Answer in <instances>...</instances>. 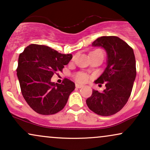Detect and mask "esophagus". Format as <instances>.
Returning <instances> with one entry per match:
<instances>
[{"label": "esophagus", "mask_w": 150, "mask_h": 150, "mask_svg": "<svg viewBox=\"0 0 150 150\" xmlns=\"http://www.w3.org/2000/svg\"><path fill=\"white\" fill-rule=\"evenodd\" d=\"M83 85H81V84H79V83H76V88H81L83 87Z\"/></svg>", "instance_id": "1"}]
</instances>
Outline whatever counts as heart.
<instances>
[{"label": "heart", "mask_w": 150, "mask_h": 150, "mask_svg": "<svg viewBox=\"0 0 150 150\" xmlns=\"http://www.w3.org/2000/svg\"><path fill=\"white\" fill-rule=\"evenodd\" d=\"M76 79L77 81L83 83V82H85L87 81L88 76H87V75L85 74L79 73L76 76Z\"/></svg>", "instance_id": "b5f03b06"}]
</instances>
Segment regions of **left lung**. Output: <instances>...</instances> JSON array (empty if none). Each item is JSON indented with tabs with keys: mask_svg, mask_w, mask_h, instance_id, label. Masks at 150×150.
Listing matches in <instances>:
<instances>
[{
	"mask_svg": "<svg viewBox=\"0 0 150 150\" xmlns=\"http://www.w3.org/2000/svg\"><path fill=\"white\" fill-rule=\"evenodd\" d=\"M93 47H101L107 52V67L94 81L105 83L103 91L93 90L86 100L88 107L101 116H110L120 111L128 102L136 76L133 50L117 36H102L93 41Z\"/></svg>",
	"mask_w": 150,
	"mask_h": 150,
	"instance_id": "obj_1",
	"label": "left lung"
}]
</instances>
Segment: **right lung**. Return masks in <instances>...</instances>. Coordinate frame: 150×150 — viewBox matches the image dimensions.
Segmentation results:
<instances>
[{
  "mask_svg": "<svg viewBox=\"0 0 150 150\" xmlns=\"http://www.w3.org/2000/svg\"><path fill=\"white\" fill-rule=\"evenodd\" d=\"M71 54H61L46 45L31 44L19 56L17 75L24 100L43 115L57 113L66 105L74 83L65 79L61 84L51 81L54 74L69 62Z\"/></svg>",
  "mask_w": 150,
  "mask_h": 150,
  "instance_id": "add662e5",
  "label": "right lung"
}]
</instances>
